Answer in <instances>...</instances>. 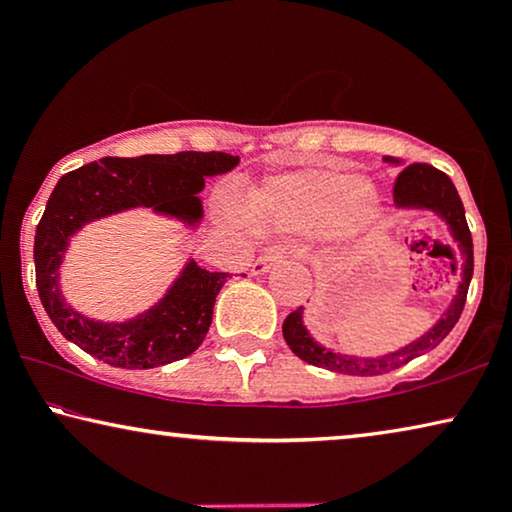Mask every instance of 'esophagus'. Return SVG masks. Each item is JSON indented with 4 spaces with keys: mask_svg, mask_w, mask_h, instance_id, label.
<instances>
[{
    "mask_svg": "<svg viewBox=\"0 0 512 512\" xmlns=\"http://www.w3.org/2000/svg\"><path fill=\"white\" fill-rule=\"evenodd\" d=\"M289 256L300 258V254H291V251H286L284 247L265 249L263 254L258 256L254 263H251V275H265V272H268L272 265L279 263V261H284V258H289Z\"/></svg>",
    "mask_w": 512,
    "mask_h": 512,
    "instance_id": "esophagus-1",
    "label": "esophagus"
}]
</instances>
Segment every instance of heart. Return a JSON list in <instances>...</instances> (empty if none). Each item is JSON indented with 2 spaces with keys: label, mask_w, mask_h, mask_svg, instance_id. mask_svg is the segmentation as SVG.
<instances>
[{
  "label": "heart",
  "mask_w": 512,
  "mask_h": 512,
  "mask_svg": "<svg viewBox=\"0 0 512 512\" xmlns=\"http://www.w3.org/2000/svg\"><path fill=\"white\" fill-rule=\"evenodd\" d=\"M263 226L284 233L324 228L335 240L361 233L377 214V198L352 174L333 167H307L270 177L251 195Z\"/></svg>",
  "instance_id": "heart-1"
}]
</instances>
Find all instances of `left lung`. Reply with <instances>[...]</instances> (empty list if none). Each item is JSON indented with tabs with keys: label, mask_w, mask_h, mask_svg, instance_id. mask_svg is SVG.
I'll return each mask as SVG.
<instances>
[{
	"label": "left lung",
	"mask_w": 512,
	"mask_h": 512,
	"mask_svg": "<svg viewBox=\"0 0 512 512\" xmlns=\"http://www.w3.org/2000/svg\"><path fill=\"white\" fill-rule=\"evenodd\" d=\"M394 202L398 207L433 209V212L440 214L447 221V226L452 230V237L459 242L461 251H464V268H461L464 275H461L457 296H454L452 305L447 307V312L440 317L438 324L433 326L429 333L412 342V345L398 349L394 354L377 356V359H359V356L335 354L331 349L317 345V342L310 338V333L305 331L303 307H298V310H293L284 321V340L286 345L291 347L293 354L300 356V359L307 363H312V366L333 370V373L361 377L389 373V370L405 366V363L415 359V356H422L424 352H429V349L438 347L440 342L450 335L454 324H457L461 317V312H464L468 284H471L473 277V237L466 223L464 205H461V198L457 188L452 184V179L429 163H412L408 167H403L401 174L396 177Z\"/></svg>",
	"instance_id": "obj_1"
}]
</instances>
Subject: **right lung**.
Listing matches in <instances>:
<instances>
[{"instance_id": "obj_1", "label": "right lung", "mask_w": 512, "mask_h": 512, "mask_svg": "<svg viewBox=\"0 0 512 512\" xmlns=\"http://www.w3.org/2000/svg\"><path fill=\"white\" fill-rule=\"evenodd\" d=\"M240 158L221 151H181L172 156L102 158L65 174L53 188L34 235V268L41 305L55 328L109 366L142 370L179 361L202 345L214 300L228 272L202 270L191 261L172 289L149 312L123 324H104L72 310L60 293V263L76 230L130 207L195 223L205 177L230 172Z\"/></svg>"}]
</instances>
